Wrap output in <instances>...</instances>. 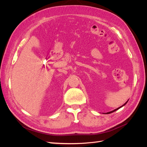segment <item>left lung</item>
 Masks as SVG:
<instances>
[{
	"label": "left lung",
	"mask_w": 147,
	"mask_h": 147,
	"mask_svg": "<svg viewBox=\"0 0 147 147\" xmlns=\"http://www.w3.org/2000/svg\"><path fill=\"white\" fill-rule=\"evenodd\" d=\"M127 101L126 102V103L125 104H124V105H123L122 106H121V107H118V109H115V110H113V111H111V112H107V113H106L107 114H109V113H112V112H115V111H116V110H118L119 108H121V107H123V105H125L126 103H127Z\"/></svg>",
	"instance_id": "1"
}]
</instances>
